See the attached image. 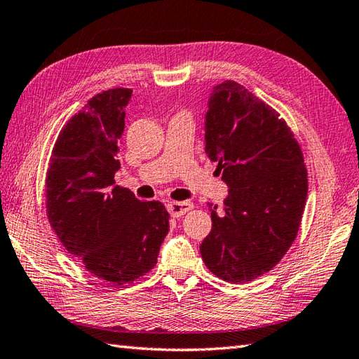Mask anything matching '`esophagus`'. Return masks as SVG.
I'll return each mask as SVG.
<instances>
[{"label":"esophagus","mask_w":359,"mask_h":359,"mask_svg":"<svg viewBox=\"0 0 359 359\" xmlns=\"http://www.w3.org/2000/svg\"><path fill=\"white\" fill-rule=\"evenodd\" d=\"M168 208V212L172 215V217H182L183 214L188 212L191 208H193V203L191 202H170L166 205Z\"/></svg>","instance_id":"34e87169"}]
</instances>
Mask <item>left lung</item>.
Segmentation results:
<instances>
[{"label": "left lung", "mask_w": 359, "mask_h": 359, "mask_svg": "<svg viewBox=\"0 0 359 359\" xmlns=\"http://www.w3.org/2000/svg\"><path fill=\"white\" fill-rule=\"evenodd\" d=\"M205 151L229 191L200 245L206 268L229 283L269 272L294 243L307 197V171L280 114L234 81L215 86L205 116Z\"/></svg>", "instance_id": "1"}]
</instances>
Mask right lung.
Returning a JSON list of instances; mask_svg holds the SVG:
<instances>
[{
  "label": "right lung",
  "instance_id": "1",
  "mask_svg": "<svg viewBox=\"0 0 359 359\" xmlns=\"http://www.w3.org/2000/svg\"><path fill=\"white\" fill-rule=\"evenodd\" d=\"M131 93L111 88L91 97L61 130L46 179L47 217L57 238L113 286L151 271L170 231L161 202H140L114 182Z\"/></svg>",
  "mask_w": 359,
  "mask_h": 359
}]
</instances>
